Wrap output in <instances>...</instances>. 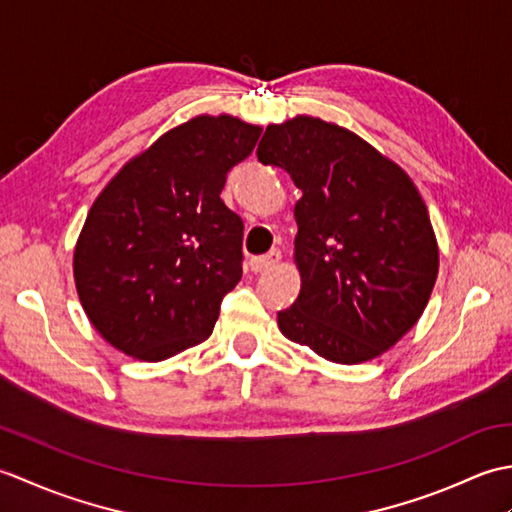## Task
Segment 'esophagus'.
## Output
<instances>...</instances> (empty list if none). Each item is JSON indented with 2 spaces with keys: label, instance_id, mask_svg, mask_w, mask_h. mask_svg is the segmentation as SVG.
<instances>
[{
  "label": "esophagus",
  "instance_id": "34e87169",
  "mask_svg": "<svg viewBox=\"0 0 512 512\" xmlns=\"http://www.w3.org/2000/svg\"><path fill=\"white\" fill-rule=\"evenodd\" d=\"M279 262H281V253L277 248H273L270 253L262 255V257L250 259V270H255V273H266V270L275 268Z\"/></svg>",
  "mask_w": 512,
  "mask_h": 512
}]
</instances>
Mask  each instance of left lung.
I'll return each instance as SVG.
<instances>
[{
  "label": "left lung",
  "instance_id": "1",
  "mask_svg": "<svg viewBox=\"0 0 512 512\" xmlns=\"http://www.w3.org/2000/svg\"><path fill=\"white\" fill-rule=\"evenodd\" d=\"M257 158L303 191L301 292L277 312L281 334L341 365L387 352L422 317L440 266L416 184L367 140L314 116L268 125Z\"/></svg>",
  "mask_w": 512,
  "mask_h": 512
}]
</instances>
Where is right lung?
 Segmentation results:
<instances>
[{"label": "right lung", "mask_w": 512, "mask_h": 512, "mask_svg": "<svg viewBox=\"0 0 512 512\" xmlns=\"http://www.w3.org/2000/svg\"><path fill=\"white\" fill-rule=\"evenodd\" d=\"M259 134L228 114L195 116L125 162L94 200L74 246V284L116 350L156 363L211 336L242 279L244 222L220 193Z\"/></svg>", "instance_id": "obj_1"}]
</instances>
